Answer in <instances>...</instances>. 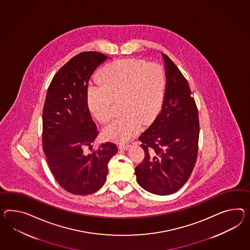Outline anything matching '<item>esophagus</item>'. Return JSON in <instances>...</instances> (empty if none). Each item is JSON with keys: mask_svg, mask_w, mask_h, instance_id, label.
<instances>
[{"mask_svg": "<svg viewBox=\"0 0 250 250\" xmlns=\"http://www.w3.org/2000/svg\"><path fill=\"white\" fill-rule=\"evenodd\" d=\"M128 147H129L128 144H121V145L119 146V148H120V149H123V150L128 149Z\"/></svg>", "mask_w": 250, "mask_h": 250, "instance_id": "34e87169", "label": "esophagus"}]
</instances>
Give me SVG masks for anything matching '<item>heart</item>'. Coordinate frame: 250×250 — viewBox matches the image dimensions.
<instances>
[{
  "mask_svg": "<svg viewBox=\"0 0 250 250\" xmlns=\"http://www.w3.org/2000/svg\"><path fill=\"white\" fill-rule=\"evenodd\" d=\"M99 80L101 84L87 90L88 107L97 121L109 122L113 103L121 102L122 115L103 130L110 141H129L141 129V122H151L160 112L167 88L166 73L160 64L137 59L119 60L103 68Z\"/></svg>",
  "mask_w": 250,
  "mask_h": 250,
  "instance_id": "b5f03b06",
  "label": "heart"
}]
</instances>
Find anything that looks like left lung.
<instances>
[{"mask_svg":"<svg viewBox=\"0 0 250 250\" xmlns=\"http://www.w3.org/2000/svg\"><path fill=\"white\" fill-rule=\"evenodd\" d=\"M166 94L160 114L140 136L144 160L135 167L137 182L156 195L178 191L192 172L199 148V112L188 81L162 53Z\"/></svg>","mask_w":250,"mask_h":250,"instance_id":"8db88e82","label":"left lung"}]
</instances>
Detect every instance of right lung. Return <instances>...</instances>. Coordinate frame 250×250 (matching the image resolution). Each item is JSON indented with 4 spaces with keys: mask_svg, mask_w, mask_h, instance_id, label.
I'll return each instance as SVG.
<instances>
[{
    "mask_svg": "<svg viewBox=\"0 0 250 250\" xmlns=\"http://www.w3.org/2000/svg\"><path fill=\"white\" fill-rule=\"evenodd\" d=\"M107 59L96 51L80 53L60 69L46 94L42 148L58 183L75 195L99 190L107 179L109 160L118 152L111 142L86 151L99 133L87 104L88 83Z\"/></svg>",
    "mask_w": 250,
    "mask_h": 250,
    "instance_id": "add662e5",
    "label": "right lung"
}]
</instances>
